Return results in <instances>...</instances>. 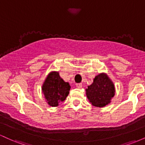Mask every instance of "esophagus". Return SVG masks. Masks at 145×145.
Returning a JSON list of instances; mask_svg holds the SVG:
<instances>
[{"label": "esophagus", "mask_w": 145, "mask_h": 145, "mask_svg": "<svg viewBox=\"0 0 145 145\" xmlns=\"http://www.w3.org/2000/svg\"><path fill=\"white\" fill-rule=\"evenodd\" d=\"M76 87L78 88V89H81V88L82 87V83H77V84H76Z\"/></svg>", "instance_id": "obj_1"}]
</instances>
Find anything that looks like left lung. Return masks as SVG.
<instances>
[{"mask_svg": "<svg viewBox=\"0 0 145 145\" xmlns=\"http://www.w3.org/2000/svg\"><path fill=\"white\" fill-rule=\"evenodd\" d=\"M114 93V84L104 73L96 76L93 82L86 89V97L91 104L99 108L109 104Z\"/></svg>", "mask_w": 145, "mask_h": 145, "instance_id": "8db88e82", "label": "left lung"}]
</instances>
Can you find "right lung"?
Segmentation results:
<instances>
[{
  "label": "right lung",
  "instance_id": "right-lung-1",
  "mask_svg": "<svg viewBox=\"0 0 145 145\" xmlns=\"http://www.w3.org/2000/svg\"><path fill=\"white\" fill-rule=\"evenodd\" d=\"M71 86L60 77L58 71H52L48 75L42 86V93L48 105L52 107L59 106L69 95Z\"/></svg>",
  "mask_w": 145,
  "mask_h": 145
}]
</instances>
